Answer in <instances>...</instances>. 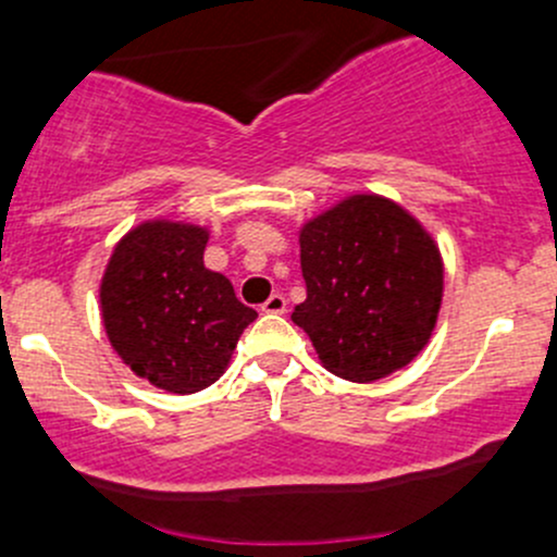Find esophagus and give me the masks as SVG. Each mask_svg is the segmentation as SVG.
Listing matches in <instances>:
<instances>
[{"label":"esophagus","mask_w":557,"mask_h":557,"mask_svg":"<svg viewBox=\"0 0 557 557\" xmlns=\"http://www.w3.org/2000/svg\"><path fill=\"white\" fill-rule=\"evenodd\" d=\"M285 307H288V301H285V296H283V294H272V296H269V299L261 305V312H267V314H283Z\"/></svg>","instance_id":"esophagus-1"}]
</instances>
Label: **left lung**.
Segmentation results:
<instances>
[{"mask_svg":"<svg viewBox=\"0 0 557 557\" xmlns=\"http://www.w3.org/2000/svg\"><path fill=\"white\" fill-rule=\"evenodd\" d=\"M307 299L294 320L329 372L372 383L425 347L442 305L440 247L383 196L358 194L301 228Z\"/></svg>","mask_w":557,"mask_h":557,"instance_id":"obj_1","label":"left lung"}]
</instances>
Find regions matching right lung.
Masks as SVG:
<instances>
[{"mask_svg":"<svg viewBox=\"0 0 557 557\" xmlns=\"http://www.w3.org/2000/svg\"><path fill=\"white\" fill-rule=\"evenodd\" d=\"M207 237L188 223L148 221L115 245L104 269L99 299L110 345L161 391L215 383L258 318L223 274L205 267Z\"/></svg>","mask_w":557,"mask_h":557,"instance_id":"1","label":"right lung"}]
</instances>
